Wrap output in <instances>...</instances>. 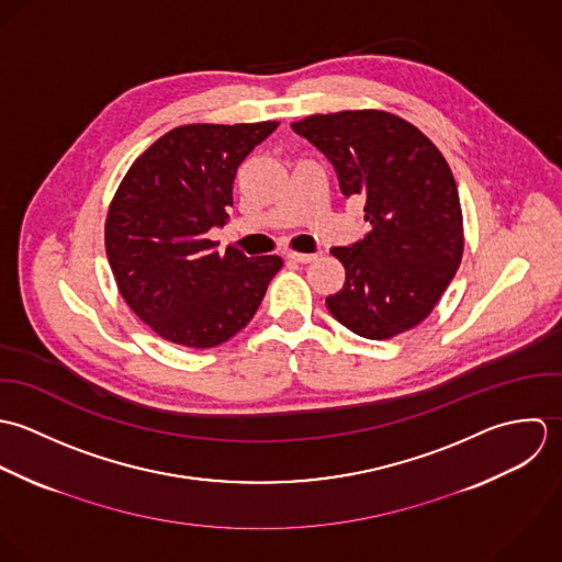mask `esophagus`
<instances>
[{
  "label": "esophagus",
  "mask_w": 562,
  "mask_h": 562,
  "mask_svg": "<svg viewBox=\"0 0 562 562\" xmlns=\"http://www.w3.org/2000/svg\"><path fill=\"white\" fill-rule=\"evenodd\" d=\"M286 258H289V260H293V262H300V265H308V262L317 260V258H319V254H300V251H289V254H286Z\"/></svg>",
  "instance_id": "obj_1"
}]
</instances>
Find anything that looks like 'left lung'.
I'll use <instances>...</instances> for the list:
<instances>
[{"label":"left lung","instance_id":"8db88e82","mask_svg":"<svg viewBox=\"0 0 562 562\" xmlns=\"http://www.w3.org/2000/svg\"><path fill=\"white\" fill-rule=\"evenodd\" d=\"M335 165L345 198L364 200L369 234L333 247L342 289L326 297L358 337L402 335L422 324L448 289L464 247L456 180L437 145L384 111L313 114L291 123Z\"/></svg>","mask_w":562,"mask_h":562}]
</instances>
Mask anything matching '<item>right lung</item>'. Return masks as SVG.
Masks as SVG:
<instances>
[{"label":"right lung","mask_w":562,"mask_h":562,"mask_svg":"<svg viewBox=\"0 0 562 562\" xmlns=\"http://www.w3.org/2000/svg\"><path fill=\"white\" fill-rule=\"evenodd\" d=\"M280 123H193L162 134L127 169L106 217V256L121 297L158 337L215 347L256 315L280 256L209 238L232 206L236 169Z\"/></svg>","instance_id":"add662e5"}]
</instances>
